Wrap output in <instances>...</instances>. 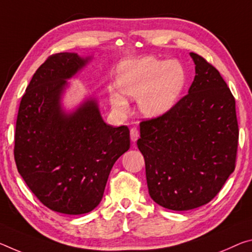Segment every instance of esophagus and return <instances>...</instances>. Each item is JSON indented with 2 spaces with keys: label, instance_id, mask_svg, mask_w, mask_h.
Here are the masks:
<instances>
[{
  "label": "esophagus",
  "instance_id": "esophagus-1",
  "mask_svg": "<svg viewBox=\"0 0 252 252\" xmlns=\"http://www.w3.org/2000/svg\"><path fill=\"white\" fill-rule=\"evenodd\" d=\"M130 137H131V140H132L133 142H135L138 140L139 138V130L137 129V127H132V129L130 130Z\"/></svg>",
  "mask_w": 252,
  "mask_h": 252
}]
</instances>
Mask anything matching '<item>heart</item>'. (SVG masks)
Instances as JSON below:
<instances>
[{"label":"heart","mask_w":252,"mask_h":252,"mask_svg":"<svg viewBox=\"0 0 252 252\" xmlns=\"http://www.w3.org/2000/svg\"><path fill=\"white\" fill-rule=\"evenodd\" d=\"M186 83V71L176 61H160L146 57L123 63L120 67L117 84L129 97L139 98L142 113L157 117L174 106ZM112 105L119 112H126V99L118 91L110 92Z\"/></svg>","instance_id":"b5f03b06"}]
</instances>
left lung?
Instances as JSON below:
<instances>
[{
    "label": "left lung",
    "instance_id": "left-lung-1",
    "mask_svg": "<svg viewBox=\"0 0 252 252\" xmlns=\"http://www.w3.org/2000/svg\"><path fill=\"white\" fill-rule=\"evenodd\" d=\"M194 81L159 117L140 122L149 195L162 207L189 211L217 196L235 168V99L215 67L195 53Z\"/></svg>",
    "mask_w": 252,
    "mask_h": 252
}]
</instances>
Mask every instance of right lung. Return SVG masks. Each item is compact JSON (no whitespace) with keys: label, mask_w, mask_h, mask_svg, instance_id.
Returning a JSON list of instances; mask_svg holds the SVG:
<instances>
[{"label":"right lung","mask_w":252,"mask_h":252,"mask_svg":"<svg viewBox=\"0 0 252 252\" xmlns=\"http://www.w3.org/2000/svg\"><path fill=\"white\" fill-rule=\"evenodd\" d=\"M77 54L49 56L35 70L20 102L14 133L19 174L43 205L77 215L96 207L114 162L130 148L126 126L103 121L95 99L63 113L61 94L85 65Z\"/></svg>","instance_id":"1"}]
</instances>
